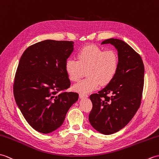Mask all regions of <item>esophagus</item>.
Segmentation results:
<instances>
[{"mask_svg": "<svg viewBox=\"0 0 159 159\" xmlns=\"http://www.w3.org/2000/svg\"><path fill=\"white\" fill-rule=\"evenodd\" d=\"M88 97V94H84V93H80V98H87Z\"/></svg>", "mask_w": 159, "mask_h": 159, "instance_id": "34e87169", "label": "esophagus"}]
</instances>
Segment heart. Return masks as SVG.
Listing matches in <instances>:
<instances>
[{
	"label": "heart",
	"instance_id": "1",
	"mask_svg": "<svg viewBox=\"0 0 159 159\" xmlns=\"http://www.w3.org/2000/svg\"><path fill=\"white\" fill-rule=\"evenodd\" d=\"M118 68V56L113 50H104L94 45H87L77 52V61L69 58L65 65L69 79L77 82L83 77L84 70L88 76L73 86L80 93H88L98 86H106L114 79Z\"/></svg>",
	"mask_w": 159,
	"mask_h": 159
}]
</instances>
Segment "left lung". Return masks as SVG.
Masks as SVG:
<instances>
[{
  "label": "left lung",
  "instance_id": "left-lung-1",
  "mask_svg": "<svg viewBox=\"0 0 159 159\" xmlns=\"http://www.w3.org/2000/svg\"><path fill=\"white\" fill-rule=\"evenodd\" d=\"M107 43L118 51L117 73L103 89L90 96L93 103L90 123L104 135L119 131L131 120L140 106L144 82V66L139 54L120 39H109L101 44Z\"/></svg>",
  "mask_w": 159,
  "mask_h": 159
}]
</instances>
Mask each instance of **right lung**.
<instances>
[{"label":"right lung","instance_id":"add662e5","mask_svg":"<svg viewBox=\"0 0 159 159\" xmlns=\"http://www.w3.org/2000/svg\"><path fill=\"white\" fill-rule=\"evenodd\" d=\"M73 41L45 40L28 48L20 60L13 84L16 103L28 123L47 134L58 129L79 94L70 87L65 62Z\"/></svg>","mask_w":159,"mask_h":159}]
</instances>
